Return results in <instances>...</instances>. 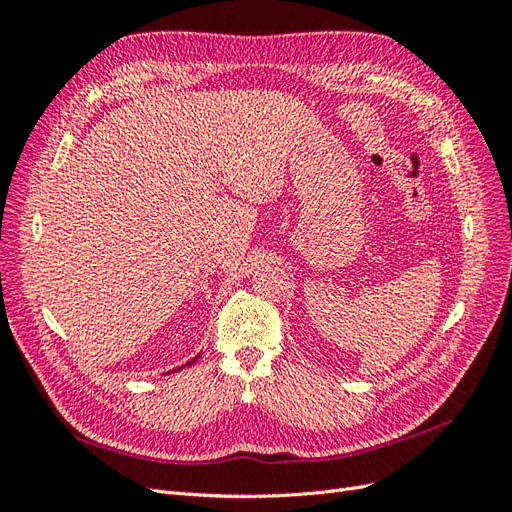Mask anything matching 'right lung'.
Segmentation results:
<instances>
[{
    "mask_svg": "<svg viewBox=\"0 0 512 512\" xmlns=\"http://www.w3.org/2000/svg\"><path fill=\"white\" fill-rule=\"evenodd\" d=\"M194 361H196V359H194ZM194 361H190V363H188V365H192V363H194ZM175 371H177V369H175Z\"/></svg>",
    "mask_w": 512,
    "mask_h": 512,
    "instance_id": "right-lung-1",
    "label": "right lung"
}]
</instances>
